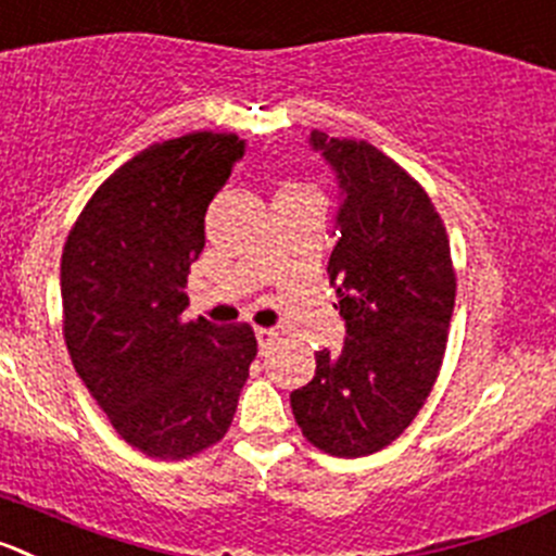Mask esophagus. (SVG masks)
I'll use <instances>...</instances> for the list:
<instances>
[{"label":"esophagus","mask_w":556,"mask_h":556,"mask_svg":"<svg viewBox=\"0 0 556 556\" xmlns=\"http://www.w3.org/2000/svg\"><path fill=\"white\" fill-rule=\"evenodd\" d=\"M254 337H257V345H261V351H268V349H271V345H277L279 331L257 329V331H254Z\"/></svg>","instance_id":"esophagus-1"}]
</instances>
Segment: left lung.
Segmentation results:
<instances>
[{"label":"left lung","mask_w":556,"mask_h":556,"mask_svg":"<svg viewBox=\"0 0 556 556\" xmlns=\"http://www.w3.org/2000/svg\"><path fill=\"white\" fill-rule=\"evenodd\" d=\"M340 184L329 279L345 320L340 354L318 351L315 378L290 392L307 442L337 458L392 444L428 401L455 307L442 216L422 186L365 139L309 134Z\"/></svg>","instance_id":"left-lung-1"}]
</instances>
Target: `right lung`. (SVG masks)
I'll use <instances>...</instances> for the list:
<instances>
[{
    "label": "right lung",
    "instance_id": "1",
    "mask_svg": "<svg viewBox=\"0 0 556 556\" xmlns=\"http://www.w3.org/2000/svg\"><path fill=\"white\" fill-rule=\"evenodd\" d=\"M241 155L236 134L150 144L98 186L62 249L67 354L112 428L150 458L219 442L257 356L249 324L184 320L205 211Z\"/></svg>",
    "mask_w": 556,
    "mask_h": 556
}]
</instances>
